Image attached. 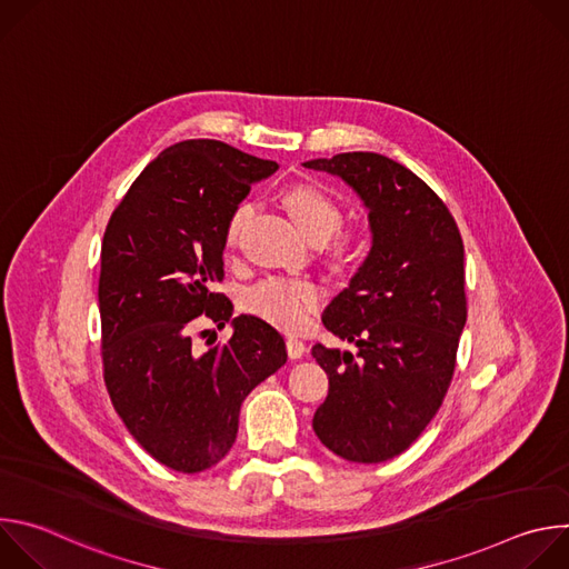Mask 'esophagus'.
<instances>
[{
    "label": "esophagus",
    "mask_w": 569,
    "mask_h": 569,
    "mask_svg": "<svg viewBox=\"0 0 569 569\" xmlns=\"http://www.w3.org/2000/svg\"><path fill=\"white\" fill-rule=\"evenodd\" d=\"M286 349H288V356L292 360H299L303 353H306V345L299 340V338H288L286 340Z\"/></svg>",
    "instance_id": "obj_1"
}]
</instances>
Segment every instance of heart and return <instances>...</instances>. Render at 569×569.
<instances>
[{
	"mask_svg": "<svg viewBox=\"0 0 569 569\" xmlns=\"http://www.w3.org/2000/svg\"><path fill=\"white\" fill-rule=\"evenodd\" d=\"M283 204L299 224V229L310 240H327L342 224V207L338 200L315 184H295L286 191ZM252 216V204H238L224 229V240L229 248L240 242L242 229ZM362 248V236L347 231L336 240L338 257H356ZM323 299V288L310 279H290V277H270L252 286L242 295V308L261 317L283 331H299L306 327L310 315Z\"/></svg>",
	"mask_w": 569,
	"mask_h": 569,
	"instance_id": "1",
	"label": "heart"
}]
</instances>
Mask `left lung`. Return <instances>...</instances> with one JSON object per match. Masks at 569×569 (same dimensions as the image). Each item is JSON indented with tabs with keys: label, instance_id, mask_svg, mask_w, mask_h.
<instances>
[{
	"label": "left lung",
	"instance_id": "8db88e82",
	"mask_svg": "<svg viewBox=\"0 0 569 569\" xmlns=\"http://www.w3.org/2000/svg\"><path fill=\"white\" fill-rule=\"evenodd\" d=\"M303 167L353 187L373 233L362 268L321 315L358 353L312 347L329 373L312 430L347 461L380 463L419 439L450 387L468 315L463 240L446 202L385 154L340 152Z\"/></svg>",
	"mask_w": 569,
	"mask_h": 569
}]
</instances>
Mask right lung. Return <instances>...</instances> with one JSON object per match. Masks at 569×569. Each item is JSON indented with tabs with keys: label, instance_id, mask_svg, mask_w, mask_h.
I'll list each match as a JSON object with an SVG mask.
<instances>
[{
	"label": "right lung",
	"instance_id": "add662e5",
	"mask_svg": "<svg viewBox=\"0 0 569 569\" xmlns=\"http://www.w3.org/2000/svg\"><path fill=\"white\" fill-rule=\"evenodd\" d=\"M277 169L216 139L173 143L139 173L106 227V387L137 443L178 472L207 470L229 452L242 400L288 358L279 331L252 315L233 317L224 346L200 355L190 342L198 318L219 328L231 318V301L213 292L224 279L227 220L250 184Z\"/></svg>",
	"mask_w": 569,
	"mask_h": 569
}]
</instances>
